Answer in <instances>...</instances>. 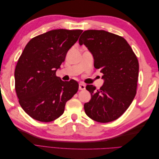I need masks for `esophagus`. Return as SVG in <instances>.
Instances as JSON below:
<instances>
[{"mask_svg": "<svg viewBox=\"0 0 159 159\" xmlns=\"http://www.w3.org/2000/svg\"><path fill=\"white\" fill-rule=\"evenodd\" d=\"M85 89V85L83 83H80L79 84V89L80 90H84Z\"/></svg>", "mask_w": 159, "mask_h": 159, "instance_id": "obj_1", "label": "esophagus"}]
</instances>
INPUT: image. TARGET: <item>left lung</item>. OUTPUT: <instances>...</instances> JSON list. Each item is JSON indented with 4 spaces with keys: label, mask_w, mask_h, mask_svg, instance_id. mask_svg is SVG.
I'll return each instance as SVG.
<instances>
[{
    "label": "left lung",
    "mask_w": 159,
    "mask_h": 159,
    "mask_svg": "<svg viewBox=\"0 0 159 159\" xmlns=\"http://www.w3.org/2000/svg\"><path fill=\"white\" fill-rule=\"evenodd\" d=\"M79 43L92 53L94 67L104 79L99 90L93 85L86 86L91 98L84 104L85 112L97 122L115 121L125 112L136 95L137 57L125 38L105 30H85Z\"/></svg>",
    "instance_id": "left-lung-1"
}]
</instances>
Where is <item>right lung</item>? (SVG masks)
Masks as SVG:
<instances>
[{"instance_id":"right-lung-1","label":"right lung","mask_w":159,"mask_h":159,"mask_svg":"<svg viewBox=\"0 0 159 159\" xmlns=\"http://www.w3.org/2000/svg\"><path fill=\"white\" fill-rule=\"evenodd\" d=\"M82 32L50 30L32 38L24 49L14 71L15 89L20 106L32 119L54 121L78 92L76 81H64L56 73Z\"/></svg>"}]
</instances>
